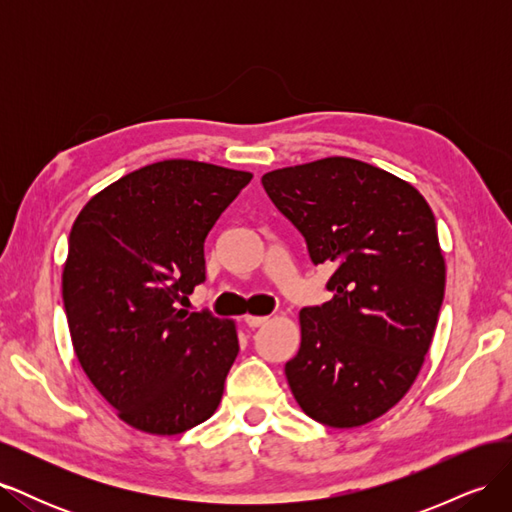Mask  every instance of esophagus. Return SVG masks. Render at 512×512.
<instances>
[{"label": "esophagus", "instance_id": "obj_1", "mask_svg": "<svg viewBox=\"0 0 512 512\" xmlns=\"http://www.w3.org/2000/svg\"><path fill=\"white\" fill-rule=\"evenodd\" d=\"M269 318L267 316H252V314H247L245 318H243V322L247 324V327H252V329H256V327H262V324H265Z\"/></svg>", "mask_w": 512, "mask_h": 512}]
</instances>
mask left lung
<instances>
[{
    "instance_id": "obj_1",
    "label": "left lung",
    "mask_w": 512,
    "mask_h": 512,
    "mask_svg": "<svg viewBox=\"0 0 512 512\" xmlns=\"http://www.w3.org/2000/svg\"><path fill=\"white\" fill-rule=\"evenodd\" d=\"M314 265H333V299L303 307L290 391L314 421L350 429L391 410L425 361L444 299L436 218L404 179L324 158L262 177Z\"/></svg>"
}]
</instances>
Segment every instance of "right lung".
<instances>
[{
    "label": "right lung",
    "mask_w": 512,
    "mask_h": 512,
    "mask_svg": "<svg viewBox=\"0 0 512 512\" xmlns=\"http://www.w3.org/2000/svg\"><path fill=\"white\" fill-rule=\"evenodd\" d=\"M250 179L156 162L96 194L70 230L61 294L76 359L136 429L177 436L220 406L235 322L179 305L205 282V239Z\"/></svg>",
    "instance_id": "obj_1"
}]
</instances>
